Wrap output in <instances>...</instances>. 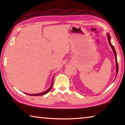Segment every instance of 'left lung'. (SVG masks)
I'll use <instances>...</instances> for the list:
<instances>
[{
	"label": "left lung",
	"instance_id": "1",
	"mask_svg": "<svg viewBox=\"0 0 125 125\" xmlns=\"http://www.w3.org/2000/svg\"><path fill=\"white\" fill-rule=\"evenodd\" d=\"M107 36L108 43H109L110 46L111 47V48L112 49L114 54H115V63H116V76H117V74H118V61H117V57H116V51H115V47H113V46L112 44V43H111V36H110V34L108 33L107 34Z\"/></svg>",
	"mask_w": 125,
	"mask_h": 125
}]
</instances>
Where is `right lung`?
<instances>
[{
    "label": "right lung",
    "mask_w": 125,
    "mask_h": 125,
    "mask_svg": "<svg viewBox=\"0 0 125 125\" xmlns=\"http://www.w3.org/2000/svg\"><path fill=\"white\" fill-rule=\"evenodd\" d=\"M54 76H53L52 79V84L50 85V86L49 87V89H48L46 91H45L44 92H42L41 93H40V94H27L29 95H31V96H39V95H44V94H47V93H48L50 90H51L52 88V85H53V79H54ZM26 94V93H25Z\"/></svg>",
    "instance_id": "obj_1"
}]
</instances>
